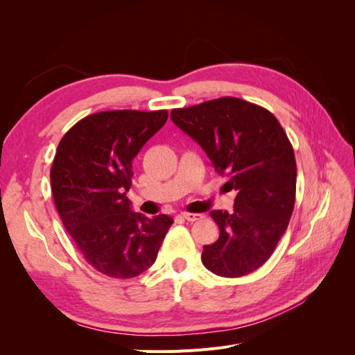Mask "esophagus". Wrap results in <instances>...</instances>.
I'll list each match as a JSON object with an SVG mask.
<instances>
[{
    "label": "esophagus",
    "mask_w": 355,
    "mask_h": 355,
    "mask_svg": "<svg viewBox=\"0 0 355 355\" xmlns=\"http://www.w3.org/2000/svg\"><path fill=\"white\" fill-rule=\"evenodd\" d=\"M182 216H184V219H187L188 222H196L204 218L200 213H182Z\"/></svg>",
    "instance_id": "obj_1"
}]
</instances>
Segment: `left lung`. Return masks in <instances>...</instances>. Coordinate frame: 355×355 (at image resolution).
<instances>
[{
  "instance_id": "obj_1",
  "label": "left lung",
  "mask_w": 355,
  "mask_h": 355,
  "mask_svg": "<svg viewBox=\"0 0 355 355\" xmlns=\"http://www.w3.org/2000/svg\"><path fill=\"white\" fill-rule=\"evenodd\" d=\"M237 191L234 211L211 210L219 239L201 261L213 274L243 277L270 259L287 230L296 197V159L277 118L262 106L220 98L170 114Z\"/></svg>"
}]
</instances>
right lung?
I'll list each match as a JSON object with an SVG mask.
<instances>
[{"instance_id":"add662e5","label":"right lung","mask_w":355,"mask_h":355,"mask_svg":"<svg viewBox=\"0 0 355 355\" xmlns=\"http://www.w3.org/2000/svg\"><path fill=\"white\" fill-rule=\"evenodd\" d=\"M167 111H105L83 118L59 142L50 170L59 216L94 270L133 278L151 266L173 219L130 207L132 161Z\"/></svg>"}]
</instances>
